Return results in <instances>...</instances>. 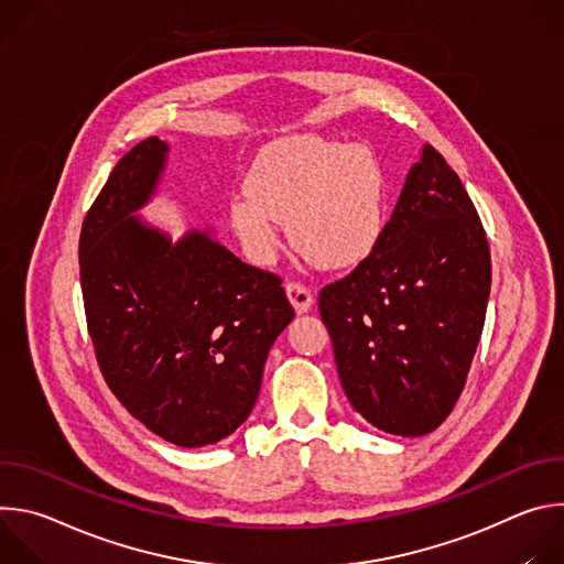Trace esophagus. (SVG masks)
<instances>
[{
    "label": "esophagus",
    "instance_id": "obj_1",
    "mask_svg": "<svg viewBox=\"0 0 564 564\" xmlns=\"http://www.w3.org/2000/svg\"><path fill=\"white\" fill-rule=\"evenodd\" d=\"M285 292H288V299H290L292 307L296 310V314H305L312 307V303H314L312 292L307 288L299 285V283H288Z\"/></svg>",
    "mask_w": 564,
    "mask_h": 564
}]
</instances>
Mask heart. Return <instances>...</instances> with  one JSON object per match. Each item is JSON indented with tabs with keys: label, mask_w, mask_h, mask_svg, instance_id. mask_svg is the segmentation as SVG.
Wrapping results in <instances>:
<instances>
[{
	"label": "heart",
	"mask_w": 564,
	"mask_h": 564,
	"mask_svg": "<svg viewBox=\"0 0 564 564\" xmlns=\"http://www.w3.org/2000/svg\"><path fill=\"white\" fill-rule=\"evenodd\" d=\"M229 220L248 257L268 265L290 243L321 270L366 261L386 227L388 174L368 144L318 135H288L268 144L248 174Z\"/></svg>",
	"instance_id": "1"
}]
</instances>
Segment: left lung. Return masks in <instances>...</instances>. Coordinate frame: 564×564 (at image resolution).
<instances>
[{
    "label": "left lung",
    "instance_id": "left-lung-1",
    "mask_svg": "<svg viewBox=\"0 0 564 564\" xmlns=\"http://www.w3.org/2000/svg\"><path fill=\"white\" fill-rule=\"evenodd\" d=\"M489 292L479 216L444 155L424 144L375 252L318 294L352 409L390 435L435 431L464 388Z\"/></svg>",
    "mask_w": 564,
    "mask_h": 564
}]
</instances>
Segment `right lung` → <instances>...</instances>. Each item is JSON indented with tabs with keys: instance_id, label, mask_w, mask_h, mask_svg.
<instances>
[{
	"instance_id": "right-lung-1",
	"label": "right lung",
	"mask_w": 564,
	"mask_h": 564,
	"mask_svg": "<svg viewBox=\"0 0 564 564\" xmlns=\"http://www.w3.org/2000/svg\"><path fill=\"white\" fill-rule=\"evenodd\" d=\"M170 144L124 153L79 234V281L100 370L120 404L183 448L243 424L265 359L294 318L281 279L231 254L214 227L174 240L138 212L158 194Z\"/></svg>"
}]
</instances>
